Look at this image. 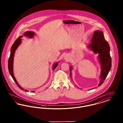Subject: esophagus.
<instances>
[{
    "label": "esophagus",
    "instance_id": "1",
    "mask_svg": "<svg viewBox=\"0 0 123 123\" xmlns=\"http://www.w3.org/2000/svg\"><path fill=\"white\" fill-rule=\"evenodd\" d=\"M64 58L65 60H68V59H69L68 58V56H67V55H65V56H64Z\"/></svg>",
    "mask_w": 123,
    "mask_h": 123
}]
</instances>
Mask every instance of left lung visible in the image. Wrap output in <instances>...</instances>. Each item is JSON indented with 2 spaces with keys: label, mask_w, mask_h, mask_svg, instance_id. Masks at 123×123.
<instances>
[{
  "label": "left lung",
  "mask_w": 123,
  "mask_h": 123,
  "mask_svg": "<svg viewBox=\"0 0 123 123\" xmlns=\"http://www.w3.org/2000/svg\"><path fill=\"white\" fill-rule=\"evenodd\" d=\"M91 42V43L88 45L87 47L94 53L99 54L98 59L101 66L100 82L98 86L99 87L105 80L111 68V59L110 54V48L109 44L104 38L103 32L100 30H96L94 32ZM72 69V67L70 66L71 77Z\"/></svg>",
  "instance_id": "obj_1"
}]
</instances>
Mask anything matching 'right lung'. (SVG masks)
<instances>
[{
	"label": "right lung",
	"instance_id": "right-lung-1",
	"mask_svg": "<svg viewBox=\"0 0 123 123\" xmlns=\"http://www.w3.org/2000/svg\"><path fill=\"white\" fill-rule=\"evenodd\" d=\"M35 35V33L32 32V31H26L24 33V35H25V36L27 37H29V38H33ZM23 37V36H20L18 39L15 41L14 42V44L12 45V47H11V54H10V58L8 60V70L9 73L10 74V75H11L13 79L14 80V82H15V83H16V84L17 85L18 87L20 88L21 89L24 90L26 92H29L28 90H26V89H24L23 88H22L21 86H20V85L19 84V83H18L17 81L16 80L14 75L13 73V60H14V54L15 53V51L16 50V49H17L18 46L21 44V41L22 40V39H21ZM58 65V63L56 62L54 64H53V70H54L55 68L57 67ZM31 92H34V91H32Z\"/></svg>",
	"mask_w": 123,
	"mask_h": 123
}]
</instances>
